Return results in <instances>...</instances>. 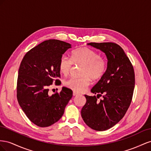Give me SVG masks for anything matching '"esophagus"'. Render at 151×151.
<instances>
[{"instance_id":"1","label":"esophagus","mask_w":151,"mask_h":151,"mask_svg":"<svg viewBox=\"0 0 151 151\" xmlns=\"http://www.w3.org/2000/svg\"><path fill=\"white\" fill-rule=\"evenodd\" d=\"M73 96H78V95H79V93L77 92H73Z\"/></svg>"}]
</instances>
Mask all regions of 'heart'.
Listing matches in <instances>:
<instances>
[{"instance_id":"1","label":"heart","mask_w":151,"mask_h":151,"mask_svg":"<svg viewBox=\"0 0 151 151\" xmlns=\"http://www.w3.org/2000/svg\"><path fill=\"white\" fill-rule=\"evenodd\" d=\"M73 64H81L78 78H72L66 82V86L76 92H82L90 84V78L93 81L100 80L107 70L106 59L100 56L97 51L88 47H80L71 53V59L63 55L59 60V71L64 75L70 73Z\"/></svg>"}]
</instances>
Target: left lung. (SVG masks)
Wrapping results in <instances>:
<instances>
[{
    "mask_svg": "<svg viewBox=\"0 0 151 151\" xmlns=\"http://www.w3.org/2000/svg\"><path fill=\"white\" fill-rule=\"evenodd\" d=\"M100 49L107 59L104 75L91 89L96 96L85 95L87 99L81 115L87 126L104 131L114 126L127 113L135 87L134 69L123 49L113 42L88 43ZM102 96L103 99H97Z\"/></svg>",
    "mask_w": 151,
    "mask_h": 151,
    "instance_id": "obj_1",
    "label": "left lung"
}]
</instances>
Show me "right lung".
I'll list each match as a JSON object with an SVG mask.
<instances>
[{
  "instance_id": "1",
  "label": "right lung",
  "mask_w": 151,
  "mask_h": 151,
  "mask_svg": "<svg viewBox=\"0 0 151 151\" xmlns=\"http://www.w3.org/2000/svg\"><path fill=\"white\" fill-rule=\"evenodd\" d=\"M71 47L59 40H45L29 50L21 61L17 81V99L28 119L40 127H49L62 117L73 91L63 87L49 96V87L61 83L59 60Z\"/></svg>"
}]
</instances>
